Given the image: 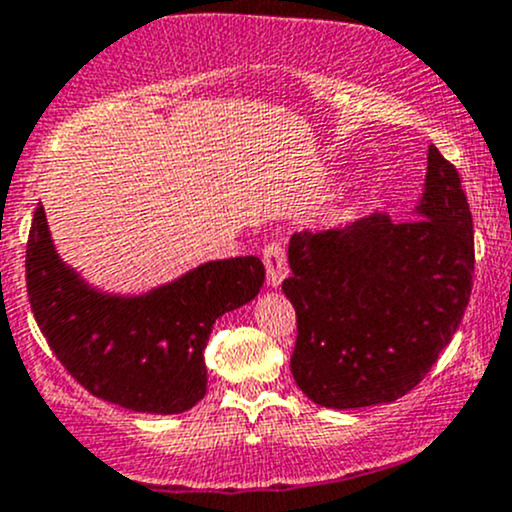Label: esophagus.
Returning a JSON list of instances; mask_svg holds the SVG:
<instances>
[{
  "label": "esophagus",
  "mask_w": 512,
  "mask_h": 512,
  "mask_svg": "<svg viewBox=\"0 0 512 512\" xmlns=\"http://www.w3.org/2000/svg\"><path fill=\"white\" fill-rule=\"evenodd\" d=\"M265 267H267V284L270 287H279L287 277V255H284V247L279 242L265 247Z\"/></svg>",
  "instance_id": "esophagus-1"
}]
</instances>
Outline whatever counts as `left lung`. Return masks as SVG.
<instances>
[{
  "label": "left lung",
  "mask_w": 512,
  "mask_h": 512,
  "mask_svg": "<svg viewBox=\"0 0 512 512\" xmlns=\"http://www.w3.org/2000/svg\"><path fill=\"white\" fill-rule=\"evenodd\" d=\"M289 267L299 390L328 410L395 402L437 363L471 297L473 220L459 174L429 147L410 220L373 213L297 233Z\"/></svg>",
  "instance_id": "left-lung-1"
}]
</instances>
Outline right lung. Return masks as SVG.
I'll return each instance as SVG.
<instances>
[{
  "mask_svg": "<svg viewBox=\"0 0 512 512\" xmlns=\"http://www.w3.org/2000/svg\"><path fill=\"white\" fill-rule=\"evenodd\" d=\"M262 282L260 257H230L147 292H107L61 260L41 203L26 245L31 311L48 346L85 390L132 412L181 414L201 402L213 324Z\"/></svg>",
  "mask_w": 512,
  "mask_h": 512,
  "instance_id": "obj_1",
  "label": "right lung"
}]
</instances>
